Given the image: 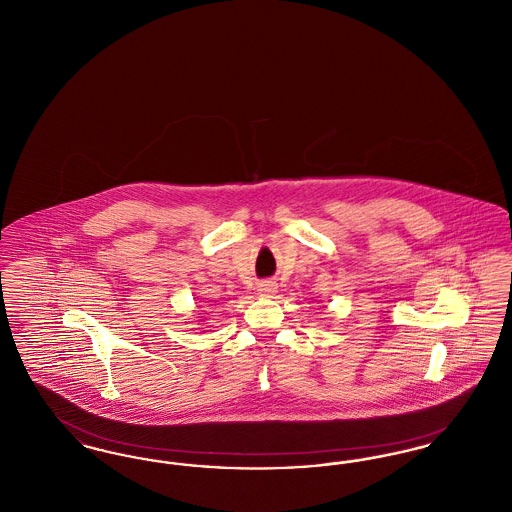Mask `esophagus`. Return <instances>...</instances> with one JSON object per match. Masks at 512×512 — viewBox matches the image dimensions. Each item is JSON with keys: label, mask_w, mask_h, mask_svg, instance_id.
I'll return each mask as SVG.
<instances>
[{"label": "esophagus", "mask_w": 512, "mask_h": 512, "mask_svg": "<svg viewBox=\"0 0 512 512\" xmlns=\"http://www.w3.org/2000/svg\"><path fill=\"white\" fill-rule=\"evenodd\" d=\"M276 284L272 282V280H265V282H261L259 286H257V292L259 295H263V297H272L274 293H276Z\"/></svg>", "instance_id": "34e87169"}]
</instances>
